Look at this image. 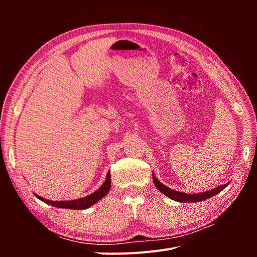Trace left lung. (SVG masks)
I'll return each instance as SVG.
<instances>
[{"label": "left lung", "mask_w": 257, "mask_h": 257, "mask_svg": "<svg viewBox=\"0 0 257 257\" xmlns=\"http://www.w3.org/2000/svg\"><path fill=\"white\" fill-rule=\"evenodd\" d=\"M152 179H153L155 188H157L161 193L164 194V195H166L170 199L179 201V203H198V201H203L205 199H208L210 197L216 195L217 193L223 191L229 184V182H227L226 184L216 186L215 189L207 191V192L197 193V194H188V193H182V192H178V191L169 189L168 186L164 185L158 180V178L155 177L154 173H152Z\"/></svg>", "instance_id": "8db88e82"}]
</instances>
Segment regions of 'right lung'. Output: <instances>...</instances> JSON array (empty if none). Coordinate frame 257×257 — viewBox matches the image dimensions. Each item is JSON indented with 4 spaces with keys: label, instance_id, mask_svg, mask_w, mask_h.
Segmentation results:
<instances>
[{
    "label": "right lung",
    "instance_id": "right-lung-1",
    "mask_svg": "<svg viewBox=\"0 0 257 257\" xmlns=\"http://www.w3.org/2000/svg\"><path fill=\"white\" fill-rule=\"evenodd\" d=\"M110 185H111V179H110V172L107 173V176H106V180L105 182L102 184V186L100 188L95 191L94 193L90 194V195L85 196V197H82V198H79V199H74V200H59V201H56V200H49V199H46V198H43L41 196L36 195V194H34V195L38 198L41 199L42 201H44V203L48 204V205H51L53 207H57V208H65V209H74V210H82V209H87V208H90L91 206H93L94 204H96L98 200L102 199L104 196L107 195V193L109 192L110 190Z\"/></svg>",
    "mask_w": 257,
    "mask_h": 257
}]
</instances>
